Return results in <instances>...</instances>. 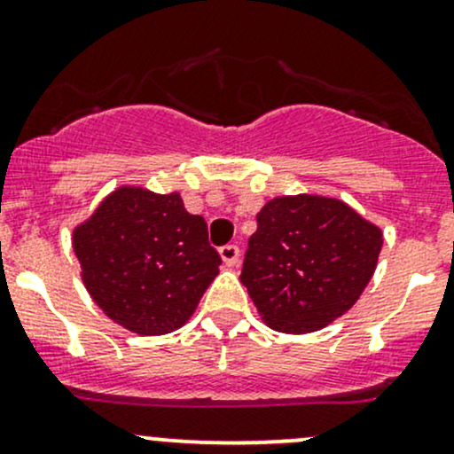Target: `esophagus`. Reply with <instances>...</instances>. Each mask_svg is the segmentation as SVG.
Wrapping results in <instances>:
<instances>
[{
	"label": "esophagus",
	"instance_id": "34e87169",
	"mask_svg": "<svg viewBox=\"0 0 454 454\" xmlns=\"http://www.w3.org/2000/svg\"><path fill=\"white\" fill-rule=\"evenodd\" d=\"M219 256H222V261L223 263H226L228 267H235L237 263H239V256H241V252H239V247L237 246H223L222 250H219Z\"/></svg>",
	"mask_w": 454,
	"mask_h": 454
}]
</instances>
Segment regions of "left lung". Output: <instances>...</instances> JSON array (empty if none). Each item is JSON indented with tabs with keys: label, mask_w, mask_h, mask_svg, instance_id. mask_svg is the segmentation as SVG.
Wrapping results in <instances>:
<instances>
[{
	"label": "left lung",
	"mask_w": 454,
	"mask_h": 454,
	"mask_svg": "<svg viewBox=\"0 0 454 454\" xmlns=\"http://www.w3.org/2000/svg\"><path fill=\"white\" fill-rule=\"evenodd\" d=\"M241 283L270 328L304 335L341 317L374 276L383 231L337 198L270 200L256 215Z\"/></svg>",
	"instance_id": "1"
}]
</instances>
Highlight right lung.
Listing matches in <instances>:
<instances>
[{
	"mask_svg": "<svg viewBox=\"0 0 454 454\" xmlns=\"http://www.w3.org/2000/svg\"><path fill=\"white\" fill-rule=\"evenodd\" d=\"M80 276L93 302L137 335L184 326L219 274L202 215L180 193L123 184L74 228Z\"/></svg>",
	"mask_w": 454,
	"mask_h": 454,
	"instance_id": "right-lung-1",
	"label": "right lung"
}]
</instances>
